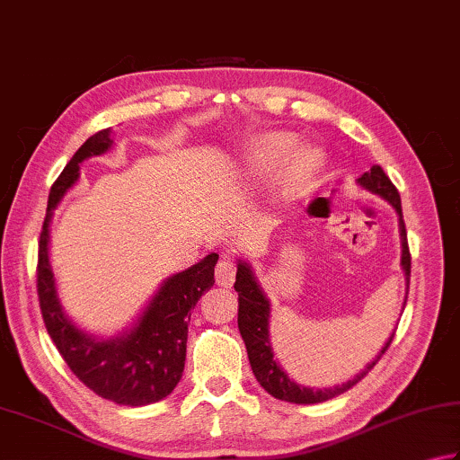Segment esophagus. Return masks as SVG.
<instances>
[{
    "label": "esophagus",
    "mask_w": 460,
    "mask_h": 460,
    "mask_svg": "<svg viewBox=\"0 0 460 460\" xmlns=\"http://www.w3.org/2000/svg\"><path fill=\"white\" fill-rule=\"evenodd\" d=\"M236 279V264L230 256H222L218 266H216V284L222 286V288H230Z\"/></svg>",
    "instance_id": "34e87169"
}]
</instances>
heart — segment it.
Masks as SVG:
<instances>
[{
	"label": "heart",
	"instance_id": "b5f03b06",
	"mask_svg": "<svg viewBox=\"0 0 460 460\" xmlns=\"http://www.w3.org/2000/svg\"><path fill=\"white\" fill-rule=\"evenodd\" d=\"M294 146H296V136L288 132L258 134L250 144L246 178L258 181V184L270 181L282 168L279 184L280 194L284 198H298L305 194L323 170L324 155L314 146H300L293 153Z\"/></svg>",
	"mask_w": 460,
	"mask_h": 460
}]
</instances>
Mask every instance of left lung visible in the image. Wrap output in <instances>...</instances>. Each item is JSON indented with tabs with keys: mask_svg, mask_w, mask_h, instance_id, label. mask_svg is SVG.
Returning <instances> with one entry per match:
<instances>
[{
	"mask_svg": "<svg viewBox=\"0 0 460 460\" xmlns=\"http://www.w3.org/2000/svg\"><path fill=\"white\" fill-rule=\"evenodd\" d=\"M357 184L360 188L368 190L370 194H376L391 204L396 214H398V232H401V266L404 272V280H406V294H409V280H411V252H409V242H406V228H404V220H402V206H401V194L394 188V184L385 174V170L380 166H372L370 172H365ZM238 270H236V284L234 288L238 292V331L242 334V341L246 344L248 350V358H250V367H252V372L260 386L264 388L268 394H272L279 401L286 402H294V404H316V402H324L331 401V398L342 394L352 388L358 380L365 378L368 375V370L376 365L380 357L386 352L388 346L393 342V334L386 338V342L383 344V349L378 350V354L372 358L368 365L362 368L358 375H354L350 380H346L342 385H336L331 388H314V386H305L298 385L296 380H292L288 376L279 358L274 357L272 350V342H270V300L260 286L256 274L252 270L250 262H246L244 258L236 260ZM406 294H404V302L406 305Z\"/></svg>",
	"mask_w": 460,
	"mask_h": 460,
	"instance_id": "8db88e82",
	"label": "left lung"
}]
</instances>
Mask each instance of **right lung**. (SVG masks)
Instances as JSON below:
<instances>
[{"label":"right lung","mask_w":460,"mask_h":460,"mask_svg":"<svg viewBox=\"0 0 460 460\" xmlns=\"http://www.w3.org/2000/svg\"><path fill=\"white\" fill-rule=\"evenodd\" d=\"M110 134L111 128L88 137L49 190L40 234L38 294L48 334L74 375L90 391L111 402L146 406L166 398L180 383L186 362L190 312L214 286L218 254H208L186 270L168 276L134 323L114 336L92 334L66 314L49 260L51 216L80 180L82 162L111 148L114 140Z\"/></svg>","instance_id":"obj_1"}]
</instances>
